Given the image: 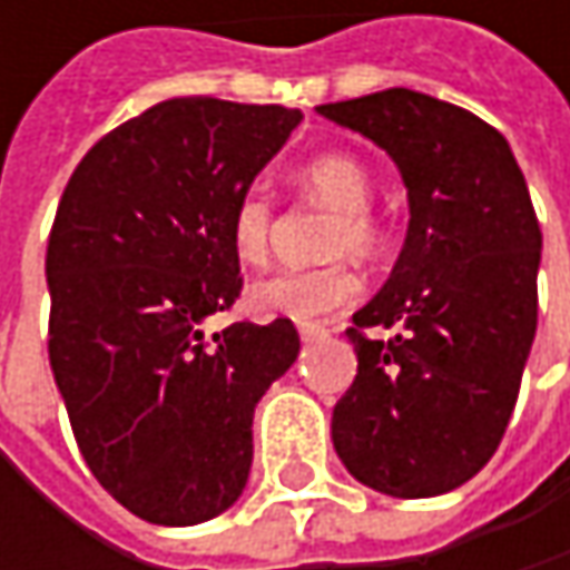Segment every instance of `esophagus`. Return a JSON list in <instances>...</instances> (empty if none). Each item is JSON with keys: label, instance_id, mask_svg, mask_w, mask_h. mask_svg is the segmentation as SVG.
Returning <instances> with one entry per match:
<instances>
[{"label": "esophagus", "instance_id": "obj_1", "mask_svg": "<svg viewBox=\"0 0 570 570\" xmlns=\"http://www.w3.org/2000/svg\"><path fill=\"white\" fill-rule=\"evenodd\" d=\"M330 330L323 326V323H299V340L303 343H313V340H323Z\"/></svg>", "mask_w": 570, "mask_h": 570}]
</instances>
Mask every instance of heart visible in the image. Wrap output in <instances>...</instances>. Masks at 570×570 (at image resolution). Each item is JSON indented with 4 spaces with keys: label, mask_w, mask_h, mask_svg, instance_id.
Segmentation results:
<instances>
[{
    "label": "heart",
    "mask_w": 570,
    "mask_h": 570,
    "mask_svg": "<svg viewBox=\"0 0 570 570\" xmlns=\"http://www.w3.org/2000/svg\"><path fill=\"white\" fill-rule=\"evenodd\" d=\"M299 180L323 204L336 207V220L330 227L326 250L330 254H380L386 234L373 200V177L366 165L346 151H326L303 165ZM274 230V200L264 187H247L230 210L227 237L230 250L240 264L261 267L271 254ZM360 293V277L346 261H330L320 267H284L271 277H261L247 289V306L257 316H286V320H320L343 306H350Z\"/></svg>",
    "instance_id": "b5f03b06"
}]
</instances>
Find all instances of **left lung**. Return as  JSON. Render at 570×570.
Instances as JSON below:
<instances>
[{"label": "left lung", "mask_w": 570, "mask_h": 570, "mask_svg": "<svg viewBox=\"0 0 570 570\" xmlns=\"http://www.w3.org/2000/svg\"><path fill=\"white\" fill-rule=\"evenodd\" d=\"M376 141L409 190V230L383 289L353 313L356 380L333 405L350 475L429 499L469 482L499 449L538 326L541 227L509 141L422 91L320 105ZM397 326L373 341L365 330Z\"/></svg>", "instance_id": "8db88e82"}]
</instances>
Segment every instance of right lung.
<instances>
[{
  "label": "right lung",
  "mask_w": 570,
  "mask_h": 570,
  "mask_svg": "<svg viewBox=\"0 0 570 570\" xmlns=\"http://www.w3.org/2000/svg\"><path fill=\"white\" fill-rule=\"evenodd\" d=\"M299 111L171 98L108 131L68 177L49 234V363L81 459L151 524L230 509L254 409L293 366L289 320H204L240 296L227 224Z\"/></svg>",
  "instance_id": "obj_1"
}]
</instances>
